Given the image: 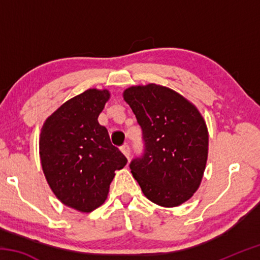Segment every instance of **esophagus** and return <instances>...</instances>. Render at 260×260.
Segmentation results:
<instances>
[{"mask_svg":"<svg viewBox=\"0 0 260 260\" xmlns=\"http://www.w3.org/2000/svg\"><path fill=\"white\" fill-rule=\"evenodd\" d=\"M120 150H121V152L124 153V155L126 156V158L127 159H129V156H131V149H129V146L128 144H124V146H121L120 147Z\"/></svg>","mask_w":260,"mask_h":260,"instance_id":"esophagus-1","label":"esophagus"}]
</instances>
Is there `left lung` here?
<instances>
[{"mask_svg":"<svg viewBox=\"0 0 260 260\" xmlns=\"http://www.w3.org/2000/svg\"><path fill=\"white\" fill-rule=\"evenodd\" d=\"M142 128L143 152L131 172L148 200L165 208L182 204L197 190L208 159L205 121L193 105L170 88L150 83L124 91Z\"/></svg>","mask_w":260,"mask_h":260,"instance_id":"obj_1","label":"left lung"}]
</instances>
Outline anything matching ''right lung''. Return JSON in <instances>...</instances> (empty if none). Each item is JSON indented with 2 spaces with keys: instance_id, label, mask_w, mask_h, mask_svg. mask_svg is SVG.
Here are the masks:
<instances>
[{
  "instance_id": "obj_1",
  "label": "right lung",
  "mask_w": 260,
  "mask_h": 260,
  "mask_svg": "<svg viewBox=\"0 0 260 260\" xmlns=\"http://www.w3.org/2000/svg\"><path fill=\"white\" fill-rule=\"evenodd\" d=\"M109 98L108 90L83 91L57 109L41 129L40 157L47 181L61 203L80 212H91L104 203L114 171L127 162L98 121Z\"/></svg>"
}]
</instances>
